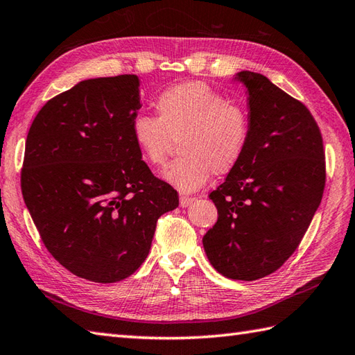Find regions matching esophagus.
<instances>
[{
    "label": "esophagus",
    "instance_id": "34e87169",
    "mask_svg": "<svg viewBox=\"0 0 355 355\" xmlns=\"http://www.w3.org/2000/svg\"><path fill=\"white\" fill-rule=\"evenodd\" d=\"M193 201H195V198L182 195V197H180V207H189Z\"/></svg>",
    "mask_w": 355,
    "mask_h": 355
}]
</instances>
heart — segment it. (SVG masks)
I'll return each instance as SVG.
<instances>
[{
  "label": "heart",
  "mask_w": 355,
  "mask_h": 355,
  "mask_svg": "<svg viewBox=\"0 0 355 355\" xmlns=\"http://www.w3.org/2000/svg\"><path fill=\"white\" fill-rule=\"evenodd\" d=\"M155 108L158 117H132V140L143 160L158 168L180 139L182 157L162 173L180 192L201 189L214 172L224 175L243 160L250 140V116L243 103L227 101L205 82H184L158 94Z\"/></svg>",
  "instance_id": "1"
}]
</instances>
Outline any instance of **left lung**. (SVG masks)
<instances>
[{
    "label": "left lung",
    "instance_id": "left-lung-1",
    "mask_svg": "<svg viewBox=\"0 0 355 355\" xmlns=\"http://www.w3.org/2000/svg\"><path fill=\"white\" fill-rule=\"evenodd\" d=\"M245 87L250 140L243 160L209 195L218 221L202 236L212 267L229 279L256 281L296 250L325 187L320 130L304 103L254 71Z\"/></svg>",
    "mask_w": 355,
    "mask_h": 355
}]
</instances>
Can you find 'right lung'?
<instances>
[{
	"label": "right lung",
	"mask_w": 355,
	"mask_h": 355,
	"mask_svg": "<svg viewBox=\"0 0 355 355\" xmlns=\"http://www.w3.org/2000/svg\"><path fill=\"white\" fill-rule=\"evenodd\" d=\"M135 74L79 82L44 105L26 140L21 189L42 243L73 275L122 281L149 253L177 191L153 175L131 135Z\"/></svg>",
	"instance_id": "obj_1"
}]
</instances>
